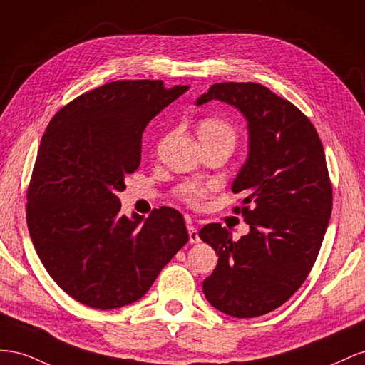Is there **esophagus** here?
Returning a JSON list of instances; mask_svg holds the SVG:
<instances>
[{
  "label": "esophagus",
  "instance_id": "34e87169",
  "mask_svg": "<svg viewBox=\"0 0 365 365\" xmlns=\"http://www.w3.org/2000/svg\"><path fill=\"white\" fill-rule=\"evenodd\" d=\"M188 234H190V243H199L200 237H199V231L194 226H188Z\"/></svg>",
  "mask_w": 365,
  "mask_h": 365
}]
</instances>
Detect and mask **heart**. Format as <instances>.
Returning a JSON list of instances; mask_svg holds the SVG:
<instances>
[{
	"label": "heart",
	"mask_w": 365,
	"mask_h": 365,
	"mask_svg": "<svg viewBox=\"0 0 365 365\" xmlns=\"http://www.w3.org/2000/svg\"><path fill=\"white\" fill-rule=\"evenodd\" d=\"M199 138L202 142H211L217 139H234L235 131L232 125L220 118H205L199 123ZM212 190V185L202 182H185L175 188V194L182 200L192 206H199L205 197Z\"/></svg>",
	"instance_id": "1"
}]
</instances>
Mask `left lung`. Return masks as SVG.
Here are the masks:
<instances>
[{"label":"left lung","mask_w":365,"mask_h":365,"mask_svg":"<svg viewBox=\"0 0 365 365\" xmlns=\"http://www.w3.org/2000/svg\"><path fill=\"white\" fill-rule=\"evenodd\" d=\"M235 107L247 120L249 151L232 182L243 192L249 232L234 242L220 223L200 229L218 263L203 281L210 304L254 318L284 304L315 264L331 214L326 155L312 122L294 103L255 82H220L197 99Z\"/></svg>","instance_id":"left-lung-1"}]
</instances>
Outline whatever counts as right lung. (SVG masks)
<instances>
[{"instance_id": "obj_1", "label": "right lung", "mask_w": 365, "mask_h": 365, "mask_svg": "<svg viewBox=\"0 0 365 365\" xmlns=\"http://www.w3.org/2000/svg\"><path fill=\"white\" fill-rule=\"evenodd\" d=\"M188 86L114 81L84 93L50 120L27 191L36 254L71 298L108 310L140 299L190 240L179 211L120 212L125 175L139 168L142 133Z\"/></svg>"}]
</instances>
